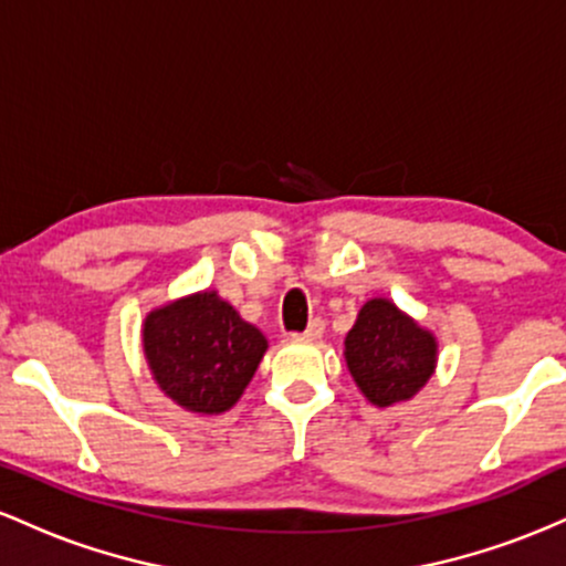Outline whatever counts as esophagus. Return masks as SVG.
<instances>
[{
	"label": "esophagus",
	"instance_id": "1",
	"mask_svg": "<svg viewBox=\"0 0 566 566\" xmlns=\"http://www.w3.org/2000/svg\"><path fill=\"white\" fill-rule=\"evenodd\" d=\"M322 333H324V319L316 316V319H311L308 327H305L303 333H297L295 337L297 340H316V337H322Z\"/></svg>",
	"mask_w": 566,
	"mask_h": 566
}]
</instances>
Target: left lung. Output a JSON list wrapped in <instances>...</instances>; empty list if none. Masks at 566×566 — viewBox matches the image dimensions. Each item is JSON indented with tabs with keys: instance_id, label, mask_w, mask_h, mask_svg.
I'll return each mask as SVG.
<instances>
[{
	"instance_id": "left-lung-1",
	"label": "left lung",
	"mask_w": 566,
	"mask_h": 566,
	"mask_svg": "<svg viewBox=\"0 0 566 566\" xmlns=\"http://www.w3.org/2000/svg\"><path fill=\"white\" fill-rule=\"evenodd\" d=\"M346 361L361 394L373 405L391 407L431 378L437 340L391 301L375 297L359 311L346 337Z\"/></svg>"
}]
</instances>
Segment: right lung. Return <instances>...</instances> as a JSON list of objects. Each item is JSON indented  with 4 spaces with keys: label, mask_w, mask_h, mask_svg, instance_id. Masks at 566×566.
<instances>
[{
    "label": "right lung",
    "mask_w": 566,
    "mask_h": 566,
    "mask_svg": "<svg viewBox=\"0 0 566 566\" xmlns=\"http://www.w3.org/2000/svg\"><path fill=\"white\" fill-rule=\"evenodd\" d=\"M265 337L216 292L151 311L143 348L159 388L191 412H226L252 380L265 354Z\"/></svg>",
    "instance_id": "right-lung-1"
}]
</instances>
